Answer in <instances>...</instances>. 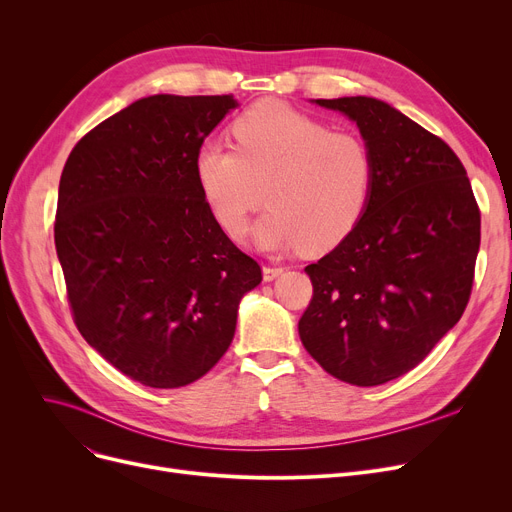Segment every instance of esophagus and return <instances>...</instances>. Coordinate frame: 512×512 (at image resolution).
<instances>
[{"label": "esophagus", "mask_w": 512, "mask_h": 512, "mask_svg": "<svg viewBox=\"0 0 512 512\" xmlns=\"http://www.w3.org/2000/svg\"><path fill=\"white\" fill-rule=\"evenodd\" d=\"M282 274H284V267H280V265H265L263 267V280L265 282H272Z\"/></svg>", "instance_id": "obj_1"}]
</instances>
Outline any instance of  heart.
<instances>
[{
  "label": "heart",
  "instance_id": "heart-1",
  "mask_svg": "<svg viewBox=\"0 0 512 512\" xmlns=\"http://www.w3.org/2000/svg\"><path fill=\"white\" fill-rule=\"evenodd\" d=\"M234 147L207 141L193 161L211 218L242 238L249 215L270 203L255 226L263 249L326 253L365 218L375 157L355 132L332 130L282 101H259L230 126Z\"/></svg>",
  "mask_w": 512,
  "mask_h": 512
}]
</instances>
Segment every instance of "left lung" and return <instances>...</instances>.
Wrapping results in <instances>:
<instances>
[{
	"label": "left lung",
	"instance_id": "8db88e82",
	"mask_svg": "<svg viewBox=\"0 0 512 512\" xmlns=\"http://www.w3.org/2000/svg\"><path fill=\"white\" fill-rule=\"evenodd\" d=\"M315 103L357 122L375 186L355 232L305 267L313 299L299 334L334 378L380 386L417 367L461 319L481 213L465 166L436 134L373 97Z\"/></svg>",
	"mask_w": 512,
	"mask_h": 512
}]
</instances>
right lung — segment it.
Listing matches in <instances>:
<instances>
[{"instance_id":"add662e5","label":"right lung","mask_w":512,"mask_h":512,"mask_svg":"<svg viewBox=\"0 0 512 512\" xmlns=\"http://www.w3.org/2000/svg\"><path fill=\"white\" fill-rule=\"evenodd\" d=\"M232 95H151L76 143L60 178L56 249L74 324L151 388L193 384L234 338L259 263L211 218L197 149Z\"/></svg>"}]
</instances>
